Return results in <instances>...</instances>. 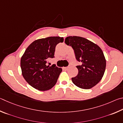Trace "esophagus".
I'll return each mask as SVG.
<instances>
[{"mask_svg":"<svg viewBox=\"0 0 123 123\" xmlns=\"http://www.w3.org/2000/svg\"><path fill=\"white\" fill-rule=\"evenodd\" d=\"M64 68L65 70H68V67H64Z\"/></svg>","mask_w":123,"mask_h":123,"instance_id":"esophagus-1","label":"esophagus"}]
</instances>
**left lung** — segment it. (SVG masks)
Here are the masks:
<instances>
[{
  "label": "left lung",
  "instance_id": "left-lung-1",
  "mask_svg": "<svg viewBox=\"0 0 123 123\" xmlns=\"http://www.w3.org/2000/svg\"><path fill=\"white\" fill-rule=\"evenodd\" d=\"M65 43L72 46L76 59L81 63V65L76 66L78 74L72 78L73 83L81 89H91L102 79L106 68V59L102 49L81 37H68Z\"/></svg>",
  "mask_w": 123,
  "mask_h": 123
}]
</instances>
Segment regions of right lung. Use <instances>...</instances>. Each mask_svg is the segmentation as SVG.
Here are the masks:
<instances>
[{"label": "right lung", "mask_w": 123, "mask_h": 123, "mask_svg": "<svg viewBox=\"0 0 123 123\" xmlns=\"http://www.w3.org/2000/svg\"><path fill=\"white\" fill-rule=\"evenodd\" d=\"M63 42V37H49L34 40L26 49L20 59L21 72L34 89L44 91L55 85L62 68L46 64L49 58L55 57L56 45Z\"/></svg>", "instance_id": "add662e5"}]
</instances>
